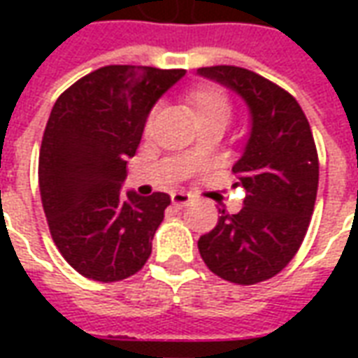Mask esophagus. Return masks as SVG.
<instances>
[{
    "instance_id": "34e87169",
    "label": "esophagus",
    "mask_w": 358,
    "mask_h": 358,
    "mask_svg": "<svg viewBox=\"0 0 358 358\" xmlns=\"http://www.w3.org/2000/svg\"><path fill=\"white\" fill-rule=\"evenodd\" d=\"M194 197L189 194H184V192H176V194H172V205H176V207H186L187 203L192 201Z\"/></svg>"
}]
</instances>
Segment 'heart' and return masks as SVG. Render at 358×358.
Here are the masks:
<instances>
[{
    "label": "heart",
    "instance_id": "obj_1",
    "mask_svg": "<svg viewBox=\"0 0 358 358\" xmlns=\"http://www.w3.org/2000/svg\"><path fill=\"white\" fill-rule=\"evenodd\" d=\"M187 103L192 105V109L195 110V115L199 118V122L205 126L213 124V122H228L232 117V99L224 88L215 86V84H201V86H195L186 94ZM157 115V107L149 110L145 122H143V130L149 132L151 122ZM187 161L189 163H197L201 159V145H192L187 149Z\"/></svg>",
    "mask_w": 358,
    "mask_h": 358
}]
</instances>
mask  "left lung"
Masks as SVG:
<instances>
[{"label": "left lung", "mask_w": 358, "mask_h": 358, "mask_svg": "<svg viewBox=\"0 0 358 358\" xmlns=\"http://www.w3.org/2000/svg\"><path fill=\"white\" fill-rule=\"evenodd\" d=\"M197 73L245 99L251 136L234 164L245 187L240 213L222 209L217 226L197 241L201 259L226 282L253 285L287 266L310 224L318 189V153L305 113L289 92L261 74L232 65Z\"/></svg>", "instance_id": "8db88e82"}]
</instances>
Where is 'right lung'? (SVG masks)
Listing matches in <instances>:
<instances>
[{
	"label": "right lung",
	"mask_w": 358,
	"mask_h": 358,
	"mask_svg": "<svg viewBox=\"0 0 358 358\" xmlns=\"http://www.w3.org/2000/svg\"><path fill=\"white\" fill-rule=\"evenodd\" d=\"M184 69L109 65L59 95L38 163L51 238L84 278L110 284L136 274L171 197L120 194L126 159L136 155L145 117Z\"/></svg>",
	"instance_id": "right-lung-1"
}]
</instances>
